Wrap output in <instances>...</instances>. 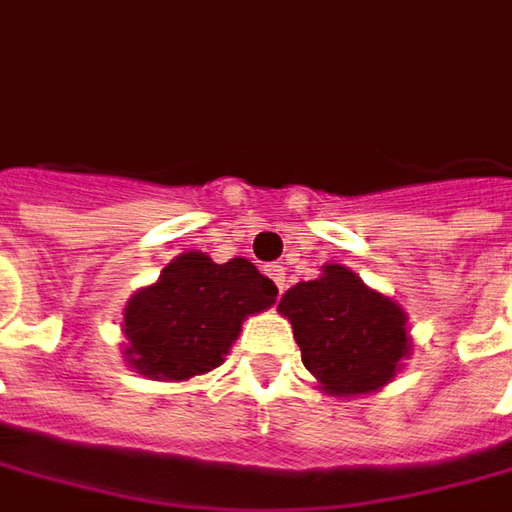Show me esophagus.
<instances>
[{
  "label": "esophagus",
  "mask_w": 512,
  "mask_h": 512,
  "mask_svg": "<svg viewBox=\"0 0 512 512\" xmlns=\"http://www.w3.org/2000/svg\"><path fill=\"white\" fill-rule=\"evenodd\" d=\"M266 275L275 280L278 295H283V286H286V272H283V266H266Z\"/></svg>",
  "instance_id": "1"
}]
</instances>
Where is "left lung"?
Masks as SVG:
<instances>
[{
	"instance_id": "obj_1",
	"label": "left lung",
	"mask_w": 512,
	"mask_h": 512,
	"mask_svg": "<svg viewBox=\"0 0 512 512\" xmlns=\"http://www.w3.org/2000/svg\"><path fill=\"white\" fill-rule=\"evenodd\" d=\"M278 309L292 321L303 367L332 395H361L392 381L410 355L407 315L346 266L292 286Z\"/></svg>"
}]
</instances>
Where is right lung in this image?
Wrapping results in <instances>:
<instances>
[{
  "label": "right lung",
  "instance_id": "right-lung-1",
  "mask_svg": "<svg viewBox=\"0 0 512 512\" xmlns=\"http://www.w3.org/2000/svg\"><path fill=\"white\" fill-rule=\"evenodd\" d=\"M278 298V286L255 263L234 257L214 263L186 252L160 280L125 306L128 364L154 381H189L223 364V355L252 312Z\"/></svg>",
  "mask_w": 512,
  "mask_h": 512
}]
</instances>
